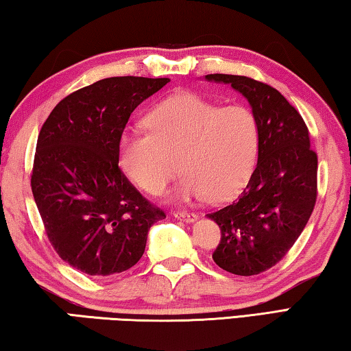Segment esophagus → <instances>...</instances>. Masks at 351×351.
<instances>
[{"label":"esophagus","instance_id":"obj_1","mask_svg":"<svg viewBox=\"0 0 351 351\" xmlns=\"http://www.w3.org/2000/svg\"><path fill=\"white\" fill-rule=\"evenodd\" d=\"M173 217L176 219H180V221H186V223H193L198 219V215H195V213H187V212H175Z\"/></svg>","mask_w":351,"mask_h":351}]
</instances>
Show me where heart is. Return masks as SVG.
Listing matches in <instances>:
<instances>
[{
    "label": "heart",
    "instance_id": "obj_1",
    "mask_svg": "<svg viewBox=\"0 0 351 351\" xmlns=\"http://www.w3.org/2000/svg\"><path fill=\"white\" fill-rule=\"evenodd\" d=\"M145 133H123L117 162L130 181L159 195L184 171L176 197L181 201L232 198L245 187L257 164L260 132L247 105L218 106L184 91L162 100L145 116Z\"/></svg>",
    "mask_w": 351,
    "mask_h": 351
}]
</instances>
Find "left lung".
Listing matches in <instances>:
<instances>
[{
  "instance_id": "left-lung-1",
  "label": "left lung",
  "mask_w": 351,
  "mask_h": 351,
  "mask_svg": "<svg viewBox=\"0 0 351 351\" xmlns=\"http://www.w3.org/2000/svg\"><path fill=\"white\" fill-rule=\"evenodd\" d=\"M245 97L258 122V159L232 204L207 218L221 229L213 261L237 276H255L289 251L316 204L317 156L304 119L276 88L245 75L209 74Z\"/></svg>"
}]
</instances>
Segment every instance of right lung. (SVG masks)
<instances>
[{"label": "right lung", "instance_id": "1", "mask_svg": "<svg viewBox=\"0 0 351 351\" xmlns=\"http://www.w3.org/2000/svg\"><path fill=\"white\" fill-rule=\"evenodd\" d=\"M169 79L110 77L69 94L41 127L32 193L60 258L106 277L134 266L152 226L164 219L119 169L117 145L132 112Z\"/></svg>", "mask_w": 351, "mask_h": 351}]
</instances>
